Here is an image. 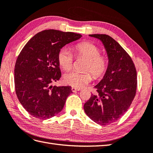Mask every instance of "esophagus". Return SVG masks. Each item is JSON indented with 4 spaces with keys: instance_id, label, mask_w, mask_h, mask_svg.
Masks as SVG:
<instances>
[{
    "instance_id": "esophagus-1",
    "label": "esophagus",
    "mask_w": 153,
    "mask_h": 153,
    "mask_svg": "<svg viewBox=\"0 0 153 153\" xmlns=\"http://www.w3.org/2000/svg\"><path fill=\"white\" fill-rule=\"evenodd\" d=\"M71 90H72V91L73 92V93H75V92H76V91H81V89H80V88H74V87H72Z\"/></svg>"
}]
</instances>
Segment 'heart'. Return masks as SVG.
Instances as JSON below:
<instances>
[{"instance_id": "obj_1", "label": "heart", "mask_w": 153, "mask_h": 153, "mask_svg": "<svg viewBox=\"0 0 153 153\" xmlns=\"http://www.w3.org/2000/svg\"><path fill=\"white\" fill-rule=\"evenodd\" d=\"M73 51L77 58L87 59L85 70L86 72L72 71L67 73L64 80L67 84L74 88H80L90 82L93 76L99 78L105 74L108 67V60L106 56L100 55L101 51L93 43L83 42L79 43L73 47ZM58 61L60 67L65 71H69L73 68L74 56L68 48L63 47L58 53Z\"/></svg>"}]
</instances>
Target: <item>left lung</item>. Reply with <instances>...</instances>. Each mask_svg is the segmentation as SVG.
I'll list each match as a JSON object with an SVG mask.
<instances>
[{"label":"left lung","instance_id":"8db88e82","mask_svg":"<svg viewBox=\"0 0 153 153\" xmlns=\"http://www.w3.org/2000/svg\"><path fill=\"white\" fill-rule=\"evenodd\" d=\"M99 39L108 59L107 71L94 86L84 105L86 115L94 122L106 125L117 121L127 111L136 94L137 75L131 56L114 39L106 34H89Z\"/></svg>","mask_w":153,"mask_h":153}]
</instances>
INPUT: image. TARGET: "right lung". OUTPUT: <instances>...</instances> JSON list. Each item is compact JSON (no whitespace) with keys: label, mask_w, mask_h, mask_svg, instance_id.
<instances>
[{"label":"right lung","mask_w":153,"mask_h":153,"mask_svg":"<svg viewBox=\"0 0 153 153\" xmlns=\"http://www.w3.org/2000/svg\"><path fill=\"white\" fill-rule=\"evenodd\" d=\"M81 34L49 29L30 39L16 59L14 85L16 96L32 116L46 120L62 110L71 86H53L61 77L59 51Z\"/></svg>","instance_id":"add662e5"}]
</instances>
